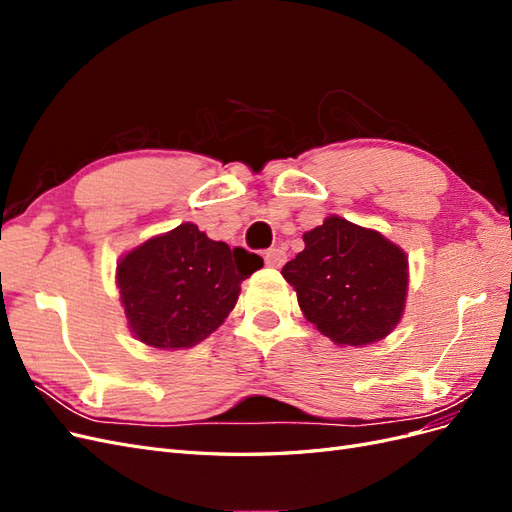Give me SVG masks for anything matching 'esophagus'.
Returning <instances> with one entry per match:
<instances>
[{"label":"esophagus","mask_w":512,"mask_h":512,"mask_svg":"<svg viewBox=\"0 0 512 512\" xmlns=\"http://www.w3.org/2000/svg\"><path fill=\"white\" fill-rule=\"evenodd\" d=\"M265 262H267V267H273V269L282 267L286 262V252L282 250V247H271V250L265 252Z\"/></svg>","instance_id":"esophagus-1"}]
</instances>
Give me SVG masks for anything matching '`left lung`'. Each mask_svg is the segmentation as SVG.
Wrapping results in <instances>:
<instances>
[{
  "label": "left lung",
  "mask_w": 512,
  "mask_h": 512,
  "mask_svg": "<svg viewBox=\"0 0 512 512\" xmlns=\"http://www.w3.org/2000/svg\"><path fill=\"white\" fill-rule=\"evenodd\" d=\"M305 250L282 275L301 312L339 346H367L389 335L404 314L408 256L380 232L331 215L303 235Z\"/></svg>",
  "instance_id": "obj_1"
}]
</instances>
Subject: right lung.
<instances>
[{
  "instance_id": "1",
  "label": "right lung",
  "mask_w": 512,
  "mask_h": 512,
  "mask_svg": "<svg viewBox=\"0 0 512 512\" xmlns=\"http://www.w3.org/2000/svg\"><path fill=\"white\" fill-rule=\"evenodd\" d=\"M262 258L209 239L185 222L119 260L117 288L128 327L143 344L177 350L203 342L235 307Z\"/></svg>"
}]
</instances>
